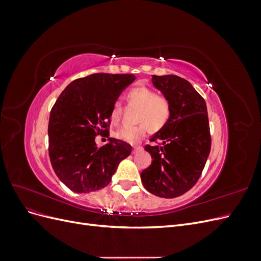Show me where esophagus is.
Masks as SVG:
<instances>
[{"instance_id":"esophagus-1","label":"esophagus","mask_w":261,"mask_h":261,"mask_svg":"<svg viewBox=\"0 0 261 261\" xmlns=\"http://www.w3.org/2000/svg\"><path fill=\"white\" fill-rule=\"evenodd\" d=\"M141 150H143V147H141V146H135V147L133 148V153L135 154V153L141 151Z\"/></svg>"}]
</instances>
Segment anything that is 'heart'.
Masks as SVG:
<instances>
[{
    "mask_svg": "<svg viewBox=\"0 0 261 261\" xmlns=\"http://www.w3.org/2000/svg\"><path fill=\"white\" fill-rule=\"evenodd\" d=\"M127 99L130 105L138 107L135 115L138 123L133 126H122L116 129L114 136L117 139L128 144H137L147 135L149 127L159 130L169 122L172 114L171 102L165 97L159 96L155 90L148 87H137L128 92ZM121 114L122 103L115 101L110 113V120L116 124L120 121Z\"/></svg>",
    "mask_w": 261,
    "mask_h": 261,
    "instance_id": "1",
    "label": "heart"
}]
</instances>
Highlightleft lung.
Listing matches in <instances>:
<instances>
[{
	"instance_id": "obj_1",
	"label": "left lung",
	"mask_w": 261,
	"mask_h": 261,
	"mask_svg": "<svg viewBox=\"0 0 261 261\" xmlns=\"http://www.w3.org/2000/svg\"><path fill=\"white\" fill-rule=\"evenodd\" d=\"M152 84L171 102L167 125L145 147L153 161L140 177L149 193L175 198L199 179L211 148L207 106L192 84L176 75H152Z\"/></svg>"
}]
</instances>
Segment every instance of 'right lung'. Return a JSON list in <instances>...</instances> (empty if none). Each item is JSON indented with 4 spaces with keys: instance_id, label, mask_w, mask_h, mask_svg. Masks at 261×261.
<instances>
[{
    "instance_id": "obj_1",
    "label": "right lung",
    "mask_w": 261,
    "mask_h": 261,
    "mask_svg": "<svg viewBox=\"0 0 261 261\" xmlns=\"http://www.w3.org/2000/svg\"><path fill=\"white\" fill-rule=\"evenodd\" d=\"M136 80L132 74L97 73L70 83L51 112L48 127L52 168L70 191L86 194L106 187L117 165L132 152L123 140L98 148L97 135L108 133L110 113L122 91Z\"/></svg>"
}]
</instances>
